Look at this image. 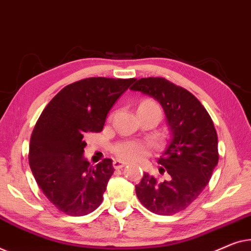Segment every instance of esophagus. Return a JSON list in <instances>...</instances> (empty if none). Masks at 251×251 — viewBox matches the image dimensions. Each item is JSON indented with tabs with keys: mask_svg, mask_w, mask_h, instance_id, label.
Returning a JSON list of instances; mask_svg holds the SVG:
<instances>
[{
	"mask_svg": "<svg viewBox=\"0 0 251 251\" xmlns=\"http://www.w3.org/2000/svg\"><path fill=\"white\" fill-rule=\"evenodd\" d=\"M114 168L115 169H122L123 167H125V166L127 165V162L125 161H121V160H115L114 161Z\"/></svg>",
	"mask_w": 251,
	"mask_h": 251,
	"instance_id": "1",
	"label": "esophagus"
}]
</instances>
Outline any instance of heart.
I'll use <instances>...</instances> for the list:
<instances>
[{
	"label": "heart",
	"instance_id": "b5f03b06",
	"mask_svg": "<svg viewBox=\"0 0 251 251\" xmlns=\"http://www.w3.org/2000/svg\"><path fill=\"white\" fill-rule=\"evenodd\" d=\"M140 107L156 108L159 109V105L153 100H146L140 104ZM112 151L122 160H139L143 158L149 152V147L146 143L140 142V141H122V142L116 143L112 147Z\"/></svg>",
	"mask_w": 251,
	"mask_h": 251
}]
</instances>
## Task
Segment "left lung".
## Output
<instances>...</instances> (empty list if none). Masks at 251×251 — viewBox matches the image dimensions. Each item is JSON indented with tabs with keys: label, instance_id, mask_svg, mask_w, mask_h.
<instances>
[{
	"label": "left lung",
	"instance_id": "1",
	"mask_svg": "<svg viewBox=\"0 0 251 251\" xmlns=\"http://www.w3.org/2000/svg\"><path fill=\"white\" fill-rule=\"evenodd\" d=\"M150 95L164 108L172 137L158 159L168 178L144 173L135 185L141 203L157 215L177 214L203 191L218 162V139L206 108L188 90L162 77L141 78L130 87Z\"/></svg>",
	"mask_w": 251,
	"mask_h": 251
}]
</instances>
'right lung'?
I'll return each mask as SVG.
<instances>
[{
    "label": "right lung",
    "instance_id": "obj_1",
    "mask_svg": "<svg viewBox=\"0 0 251 251\" xmlns=\"http://www.w3.org/2000/svg\"><path fill=\"white\" fill-rule=\"evenodd\" d=\"M135 78L90 77L63 87L42 111L30 136L28 160L42 192L60 211L84 216L103 200L114 174L109 158L91 166L83 152L90 133L103 128L118 98Z\"/></svg>",
    "mask_w": 251,
    "mask_h": 251
}]
</instances>
